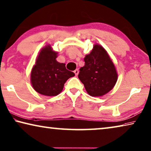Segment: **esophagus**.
I'll use <instances>...</instances> for the list:
<instances>
[{
    "label": "esophagus",
    "instance_id": "esophagus-1",
    "mask_svg": "<svg viewBox=\"0 0 151 151\" xmlns=\"http://www.w3.org/2000/svg\"><path fill=\"white\" fill-rule=\"evenodd\" d=\"M74 73H75L76 76H77L78 74V69H76V70L74 71Z\"/></svg>",
    "mask_w": 151,
    "mask_h": 151
}]
</instances>
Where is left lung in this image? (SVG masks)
I'll list each match as a JSON object with an SVG mask.
<instances>
[{
    "label": "left lung",
    "mask_w": 151,
    "mask_h": 151,
    "mask_svg": "<svg viewBox=\"0 0 151 151\" xmlns=\"http://www.w3.org/2000/svg\"><path fill=\"white\" fill-rule=\"evenodd\" d=\"M85 66L80 68L78 78L92 97H101L109 92L118 80V73L109 55L104 47L95 44L86 55Z\"/></svg>",
    "instance_id": "1"
}]
</instances>
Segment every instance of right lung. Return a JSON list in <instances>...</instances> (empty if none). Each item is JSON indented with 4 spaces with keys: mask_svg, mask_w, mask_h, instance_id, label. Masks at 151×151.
<instances>
[{
    "mask_svg": "<svg viewBox=\"0 0 151 151\" xmlns=\"http://www.w3.org/2000/svg\"><path fill=\"white\" fill-rule=\"evenodd\" d=\"M58 52L47 45L40 50L31 72V84L35 91L45 96H56L63 90L64 83L75 73L65 64L56 60Z\"/></svg>",
    "mask_w": 151,
    "mask_h": 151,
    "instance_id": "right-lung-1",
    "label": "right lung"
}]
</instances>
